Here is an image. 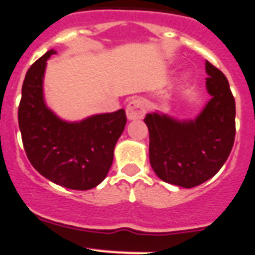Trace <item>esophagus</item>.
Wrapping results in <instances>:
<instances>
[{
    "mask_svg": "<svg viewBox=\"0 0 255 255\" xmlns=\"http://www.w3.org/2000/svg\"><path fill=\"white\" fill-rule=\"evenodd\" d=\"M127 118L129 121H136V119L143 118L144 113H146V104L143 103V100L141 99H132L127 105Z\"/></svg>",
    "mask_w": 255,
    "mask_h": 255,
    "instance_id": "34e87169",
    "label": "esophagus"
}]
</instances>
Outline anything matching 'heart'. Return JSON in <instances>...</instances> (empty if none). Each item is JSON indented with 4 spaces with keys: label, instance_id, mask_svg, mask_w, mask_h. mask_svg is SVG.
Masks as SVG:
<instances>
[{
    "label": "heart",
    "instance_id": "obj_1",
    "mask_svg": "<svg viewBox=\"0 0 255 255\" xmlns=\"http://www.w3.org/2000/svg\"><path fill=\"white\" fill-rule=\"evenodd\" d=\"M188 77H189V76H188L187 73H183L182 76L179 77V81H180V82H184V81H187V80H188Z\"/></svg>",
    "mask_w": 255,
    "mask_h": 255
}]
</instances>
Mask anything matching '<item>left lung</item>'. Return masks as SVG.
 Segmentation results:
<instances>
[{"instance_id":"left-lung-1","label":"left lung","mask_w":255,"mask_h":255,"mask_svg":"<svg viewBox=\"0 0 255 255\" xmlns=\"http://www.w3.org/2000/svg\"><path fill=\"white\" fill-rule=\"evenodd\" d=\"M211 99L194 119H176L159 111L144 123L150 133L148 156L161 180L193 188L212 178L226 162L235 139V100L224 73L206 61Z\"/></svg>"}]
</instances>
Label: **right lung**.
<instances>
[{
  "label": "right lung",
  "instance_id": "obj_1",
  "mask_svg": "<svg viewBox=\"0 0 255 255\" xmlns=\"http://www.w3.org/2000/svg\"><path fill=\"white\" fill-rule=\"evenodd\" d=\"M54 49L29 68L21 90L19 127L27 159L39 174L61 187L95 188L113 164L114 147L127 123L123 109L70 122L57 116L44 99L47 61Z\"/></svg>",
  "mask_w": 255,
  "mask_h": 255
}]
</instances>
